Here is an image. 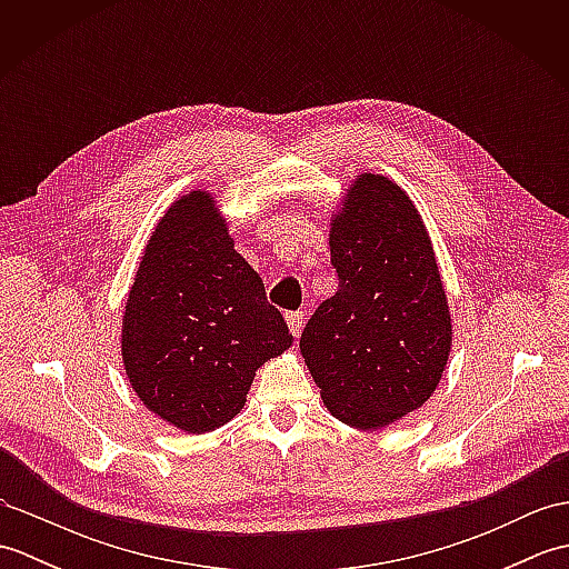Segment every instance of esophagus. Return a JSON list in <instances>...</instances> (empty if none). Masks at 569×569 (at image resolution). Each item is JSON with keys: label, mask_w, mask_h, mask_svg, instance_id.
Wrapping results in <instances>:
<instances>
[{"label": "esophagus", "mask_w": 569, "mask_h": 569, "mask_svg": "<svg viewBox=\"0 0 569 569\" xmlns=\"http://www.w3.org/2000/svg\"><path fill=\"white\" fill-rule=\"evenodd\" d=\"M286 322H288V330H291V335L298 340L300 332H303V325H306V316H303V312H288Z\"/></svg>", "instance_id": "1"}]
</instances>
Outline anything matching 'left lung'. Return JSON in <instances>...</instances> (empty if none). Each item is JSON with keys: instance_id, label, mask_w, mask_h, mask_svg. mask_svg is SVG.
<instances>
[{"instance_id": "left-lung-1", "label": "left lung", "mask_w": 569, "mask_h": 569, "mask_svg": "<svg viewBox=\"0 0 569 569\" xmlns=\"http://www.w3.org/2000/svg\"><path fill=\"white\" fill-rule=\"evenodd\" d=\"M337 293L306 325L300 352L345 426L381 430L438 389L452 312L430 232L389 176L352 178L330 214Z\"/></svg>"}]
</instances>
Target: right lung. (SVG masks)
I'll return each mask as SVG.
<instances>
[{"mask_svg":"<svg viewBox=\"0 0 569 569\" xmlns=\"http://www.w3.org/2000/svg\"><path fill=\"white\" fill-rule=\"evenodd\" d=\"M291 345L212 192L168 204L122 310L119 349L139 401L180 432L217 430L244 408L257 369Z\"/></svg>","mask_w":569,"mask_h":569,"instance_id":"1","label":"right lung"}]
</instances>
